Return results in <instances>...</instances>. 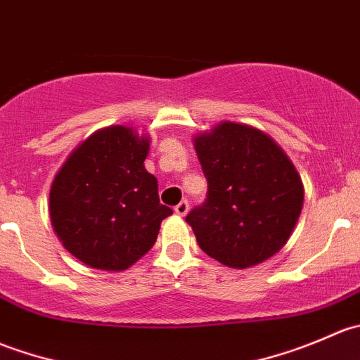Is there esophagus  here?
Returning a JSON list of instances; mask_svg holds the SVG:
<instances>
[{"label": "esophagus", "mask_w": 360, "mask_h": 360, "mask_svg": "<svg viewBox=\"0 0 360 360\" xmlns=\"http://www.w3.org/2000/svg\"><path fill=\"white\" fill-rule=\"evenodd\" d=\"M174 210H176L177 216H186L188 210H190V202H188V200L179 202L176 207H174Z\"/></svg>", "instance_id": "obj_1"}]
</instances>
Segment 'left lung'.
I'll use <instances>...</instances> for the list:
<instances>
[{
    "mask_svg": "<svg viewBox=\"0 0 360 360\" xmlns=\"http://www.w3.org/2000/svg\"><path fill=\"white\" fill-rule=\"evenodd\" d=\"M207 198L186 216L207 256L249 268L277 254L303 207V183L282 148L261 130L223 122L195 137Z\"/></svg>",
    "mask_w": 360,
    "mask_h": 360,
    "instance_id": "1",
    "label": "left lung"
}]
</instances>
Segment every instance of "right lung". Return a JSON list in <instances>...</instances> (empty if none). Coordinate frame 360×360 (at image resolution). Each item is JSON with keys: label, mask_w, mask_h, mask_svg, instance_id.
Masks as SVG:
<instances>
[{"label": "right lung", "mask_w": 360, "mask_h": 360, "mask_svg": "<svg viewBox=\"0 0 360 360\" xmlns=\"http://www.w3.org/2000/svg\"><path fill=\"white\" fill-rule=\"evenodd\" d=\"M150 139L111 125L83 141L50 190V219L63 245L82 263L108 271L132 266L157 242L172 214L144 169Z\"/></svg>", "instance_id": "obj_1"}]
</instances>
